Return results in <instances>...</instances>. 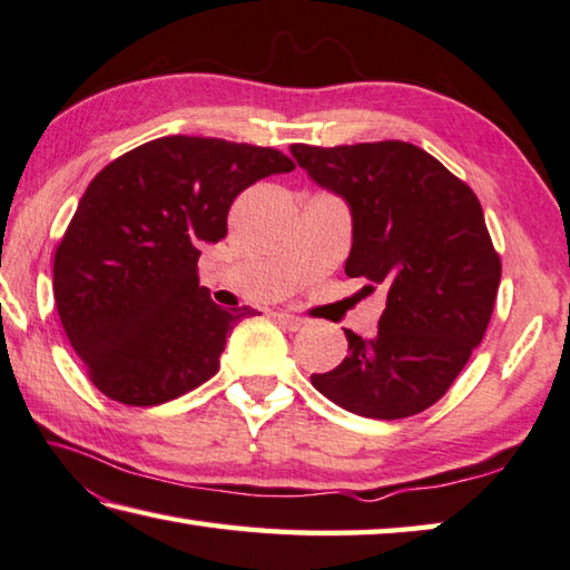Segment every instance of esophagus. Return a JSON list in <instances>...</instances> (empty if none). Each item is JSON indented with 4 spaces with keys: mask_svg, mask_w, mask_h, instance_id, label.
Instances as JSON below:
<instances>
[{
    "mask_svg": "<svg viewBox=\"0 0 570 570\" xmlns=\"http://www.w3.org/2000/svg\"><path fill=\"white\" fill-rule=\"evenodd\" d=\"M276 316V321L278 324H282L284 328H288V331H298L304 326V318L302 316H294V314H288V312H278V314H274Z\"/></svg>",
    "mask_w": 570,
    "mask_h": 570,
    "instance_id": "obj_1",
    "label": "esophagus"
}]
</instances>
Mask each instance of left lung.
<instances>
[{
    "label": "left lung",
    "instance_id": "left-lung-1",
    "mask_svg": "<svg viewBox=\"0 0 570 570\" xmlns=\"http://www.w3.org/2000/svg\"><path fill=\"white\" fill-rule=\"evenodd\" d=\"M292 154L351 206L346 276L386 286L376 336L346 331L348 356L312 374L314 389L366 419L426 411L481 344L499 294L501 256L479 196L409 141L292 144Z\"/></svg>",
    "mask_w": 570,
    "mask_h": 570
}]
</instances>
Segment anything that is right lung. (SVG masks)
Here are the masks:
<instances>
[{"label":"right lung","mask_w":570,"mask_h":570,"mask_svg":"<svg viewBox=\"0 0 570 570\" xmlns=\"http://www.w3.org/2000/svg\"><path fill=\"white\" fill-rule=\"evenodd\" d=\"M296 164L272 147L161 137L89 181L55 254V302L71 348L105 396L159 406L219 371L226 312L199 286L202 246L226 236L236 196Z\"/></svg>","instance_id":"add662e5"}]
</instances>
